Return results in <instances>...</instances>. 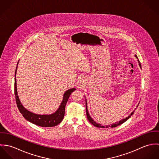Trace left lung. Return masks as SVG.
Here are the masks:
<instances>
[{
	"label": "left lung",
	"instance_id": "8db88e82",
	"mask_svg": "<svg viewBox=\"0 0 159 159\" xmlns=\"http://www.w3.org/2000/svg\"><path fill=\"white\" fill-rule=\"evenodd\" d=\"M135 57H136L137 59H138V57H137V56L135 55ZM138 63H139V67H141V64H140V62H139V60H138ZM139 105V104H138ZM137 107H138V106H137ZM135 109V110H136ZM86 115H87V117H88V119L89 120V121L91 122L92 124H93L94 126H95V127H101V128H105V126H102L101 124H97L93 119H92V118L91 117V116H90V115H89V114L88 113V108H87V103H86ZM134 112H135V111H134L131 114H130L127 117H126L125 119H122V120H120L119 122H116V123H114L113 124H112L111 125H108V126H107L106 127H117V126H118V125H120V124H123L124 122H125L127 120H128L130 117H131V116H132L134 113Z\"/></svg>",
	"mask_w": 159,
	"mask_h": 159
}]
</instances>
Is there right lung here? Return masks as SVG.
Masks as SVG:
<instances>
[{
	"label": "right lung",
	"instance_id": "right-lung-1",
	"mask_svg": "<svg viewBox=\"0 0 159 159\" xmlns=\"http://www.w3.org/2000/svg\"><path fill=\"white\" fill-rule=\"evenodd\" d=\"M17 67H18V66L16 68L15 76V95L16 105L20 110V112L23 114V117L26 120H27L28 121L30 122L32 124H34L40 127H54L58 125L59 123L62 122V120L64 119V114H65L66 105L68 101V98L71 95V92L76 89L75 88H72L66 91L64 93L62 103L61 104L59 109L54 113L50 114V115H39V114L32 113L29 111L27 110L23 107V105L20 101V99L18 95L17 89H16V79Z\"/></svg>",
	"mask_w": 159,
	"mask_h": 159
}]
</instances>
